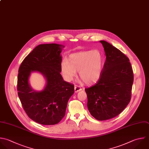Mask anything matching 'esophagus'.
I'll use <instances>...</instances> for the list:
<instances>
[{
	"label": "esophagus",
	"instance_id": "34e87169",
	"mask_svg": "<svg viewBox=\"0 0 149 149\" xmlns=\"http://www.w3.org/2000/svg\"><path fill=\"white\" fill-rule=\"evenodd\" d=\"M81 90V88L79 86H76L74 87V91H75V93H77V92H79V91H80Z\"/></svg>",
	"mask_w": 149,
	"mask_h": 149
}]
</instances>
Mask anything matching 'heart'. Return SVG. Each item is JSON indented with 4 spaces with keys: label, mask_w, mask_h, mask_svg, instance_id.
Here are the masks:
<instances>
[{
    "label": "heart",
    "mask_w": 149,
    "mask_h": 149,
    "mask_svg": "<svg viewBox=\"0 0 149 149\" xmlns=\"http://www.w3.org/2000/svg\"><path fill=\"white\" fill-rule=\"evenodd\" d=\"M104 57L98 50H90L70 54L61 63V73L64 79L72 81L79 71L80 78L87 84L97 81L102 73Z\"/></svg>",
    "instance_id": "obj_1"
}]
</instances>
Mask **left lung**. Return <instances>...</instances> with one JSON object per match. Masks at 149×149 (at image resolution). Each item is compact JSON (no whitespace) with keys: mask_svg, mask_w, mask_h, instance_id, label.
I'll list each match as a JSON object with an SVG mask.
<instances>
[{"mask_svg":"<svg viewBox=\"0 0 149 149\" xmlns=\"http://www.w3.org/2000/svg\"><path fill=\"white\" fill-rule=\"evenodd\" d=\"M100 42L106 60L98 81L85 91L90 114L98 120H104L118 115L129 103L133 73L125 54L107 41Z\"/></svg>","mask_w":149,"mask_h":149,"instance_id":"obj_1","label":"left lung"}]
</instances>
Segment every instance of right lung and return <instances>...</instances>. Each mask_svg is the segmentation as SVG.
<instances>
[{"label":"right lung","instance_id":"add662e5","mask_svg":"<svg viewBox=\"0 0 149 149\" xmlns=\"http://www.w3.org/2000/svg\"><path fill=\"white\" fill-rule=\"evenodd\" d=\"M64 47L57 44H40L26 57L19 69V97L29 117L40 124L58 123L74 91L73 84L64 81L60 73ZM33 72L41 73L45 78L46 85L41 91H34L29 84Z\"/></svg>","mask_w":149,"mask_h":149}]
</instances>
